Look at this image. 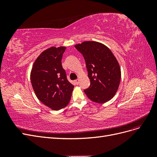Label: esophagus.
<instances>
[{
  "mask_svg": "<svg viewBox=\"0 0 157 157\" xmlns=\"http://www.w3.org/2000/svg\"><path fill=\"white\" fill-rule=\"evenodd\" d=\"M79 81H80L79 79H77V80H75V84H78Z\"/></svg>",
  "mask_w": 157,
  "mask_h": 157,
  "instance_id": "esophagus-1",
  "label": "esophagus"
}]
</instances>
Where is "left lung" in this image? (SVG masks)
Returning <instances> with one entry per match:
<instances>
[{
    "label": "left lung",
    "instance_id": "1",
    "mask_svg": "<svg viewBox=\"0 0 157 157\" xmlns=\"http://www.w3.org/2000/svg\"><path fill=\"white\" fill-rule=\"evenodd\" d=\"M86 61L90 86L84 92L98 103L111 99L119 86L121 71L115 56L108 47L100 42L86 41L75 46Z\"/></svg>",
    "mask_w": 157,
    "mask_h": 157
}]
</instances>
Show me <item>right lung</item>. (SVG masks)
I'll return each mask as SVG.
<instances>
[{
  "label": "right lung",
  "instance_id": "obj_1",
  "mask_svg": "<svg viewBox=\"0 0 157 157\" xmlns=\"http://www.w3.org/2000/svg\"><path fill=\"white\" fill-rule=\"evenodd\" d=\"M65 49L64 46L51 47L42 52L31 72V84L37 98L56 111L68 105L74 88L61 65Z\"/></svg>",
  "mask_w": 157,
  "mask_h": 157
}]
</instances>
